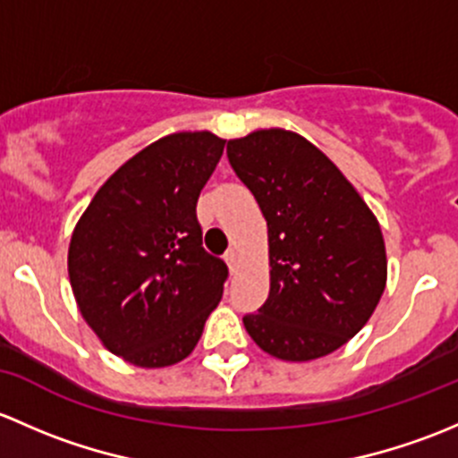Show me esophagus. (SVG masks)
Masks as SVG:
<instances>
[{"label":"esophagus","mask_w":458,"mask_h":458,"mask_svg":"<svg viewBox=\"0 0 458 458\" xmlns=\"http://www.w3.org/2000/svg\"><path fill=\"white\" fill-rule=\"evenodd\" d=\"M225 260H227L231 273H238L240 271V251H238V249H231Z\"/></svg>","instance_id":"34e87169"}]
</instances>
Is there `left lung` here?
Here are the masks:
<instances>
[{"instance_id": "1", "label": "left lung", "mask_w": 458, "mask_h": 458, "mask_svg": "<svg viewBox=\"0 0 458 458\" xmlns=\"http://www.w3.org/2000/svg\"><path fill=\"white\" fill-rule=\"evenodd\" d=\"M227 157L267 220L268 298L242 322L271 357L310 361L351 342L375 313L388 260L381 227L352 182L298 131L231 139Z\"/></svg>"}]
</instances>
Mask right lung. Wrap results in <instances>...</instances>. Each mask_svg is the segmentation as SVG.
<instances>
[{
	"mask_svg": "<svg viewBox=\"0 0 458 458\" xmlns=\"http://www.w3.org/2000/svg\"><path fill=\"white\" fill-rule=\"evenodd\" d=\"M227 140L174 131L94 194L68 247L74 300L98 342L139 369L191 355L223 298L227 264L202 249L196 202Z\"/></svg>",
	"mask_w": 458,
	"mask_h": 458,
	"instance_id": "right-lung-1",
	"label": "right lung"
}]
</instances>
